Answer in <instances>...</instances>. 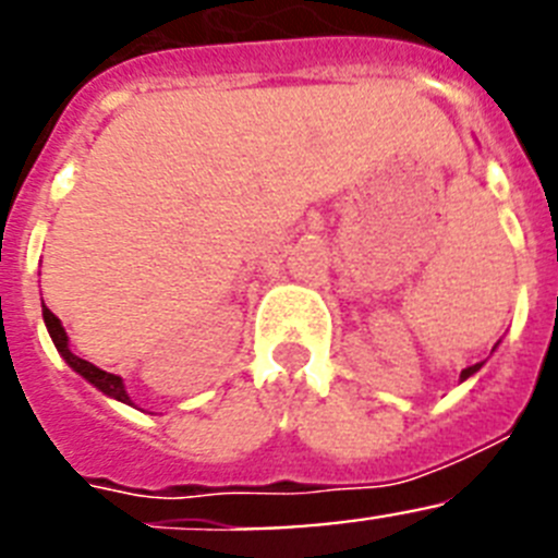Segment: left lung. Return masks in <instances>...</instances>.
I'll return each instance as SVG.
<instances>
[{
	"label": "left lung",
	"mask_w": 558,
	"mask_h": 558,
	"mask_svg": "<svg viewBox=\"0 0 558 558\" xmlns=\"http://www.w3.org/2000/svg\"><path fill=\"white\" fill-rule=\"evenodd\" d=\"M481 366H483V363H475V366H466V368H463V372H461V379H466V377H470V374H475Z\"/></svg>",
	"instance_id": "1"
}]
</instances>
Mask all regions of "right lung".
<instances>
[{
	"label": "right lung",
	"instance_id": "obj_1",
	"mask_svg": "<svg viewBox=\"0 0 558 558\" xmlns=\"http://www.w3.org/2000/svg\"><path fill=\"white\" fill-rule=\"evenodd\" d=\"M44 324H47L49 338H52V343H56V349H58V352H61V357L66 360L69 366L75 368V372L81 374V377H86L88 383H92V386L100 388L102 393H108V397L120 399V402H128V405H133L131 397H128V393H125V386H122V379L117 377V374L102 372V368L92 366L88 360H83V357H77V354L69 352V338H66V332H63L61 322H58L56 315L49 313L47 307H44Z\"/></svg>",
	"mask_w": 558,
	"mask_h": 558
}]
</instances>
